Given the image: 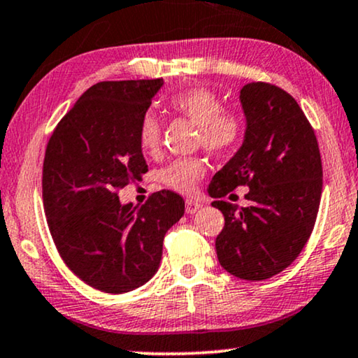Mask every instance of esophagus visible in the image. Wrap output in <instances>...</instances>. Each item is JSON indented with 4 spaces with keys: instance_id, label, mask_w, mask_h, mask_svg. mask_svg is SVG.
<instances>
[{
    "instance_id": "1",
    "label": "esophagus",
    "mask_w": 358,
    "mask_h": 358,
    "mask_svg": "<svg viewBox=\"0 0 358 358\" xmlns=\"http://www.w3.org/2000/svg\"><path fill=\"white\" fill-rule=\"evenodd\" d=\"M199 208H201V203L194 201V199H187V203H185V209H187L188 214H194L199 211Z\"/></svg>"
}]
</instances>
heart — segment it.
Here are the masks:
<instances>
[{"instance_id":"heart-1","label":"heart","mask_w":358,"mask_h":358,"mask_svg":"<svg viewBox=\"0 0 358 358\" xmlns=\"http://www.w3.org/2000/svg\"><path fill=\"white\" fill-rule=\"evenodd\" d=\"M173 113L196 124L199 142L213 154H224L237 144L241 137V119L234 113L221 111V101L206 88H192L170 98ZM141 149L152 154L160 144V124L152 113H147L139 124ZM204 175V164L198 159H180L171 162L160 171L162 183L182 193L193 192Z\"/></svg>"}]
</instances>
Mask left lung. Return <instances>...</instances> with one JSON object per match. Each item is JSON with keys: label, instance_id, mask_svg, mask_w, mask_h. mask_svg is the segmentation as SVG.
I'll return each mask as SVG.
<instances>
[{"label": "left lung", "instance_id": "left-lung-1", "mask_svg": "<svg viewBox=\"0 0 358 358\" xmlns=\"http://www.w3.org/2000/svg\"><path fill=\"white\" fill-rule=\"evenodd\" d=\"M244 142L213 176L208 193L224 214L216 237L221 266L242 280H266L292 265L311 236L322 193V164L311 124L292 94L270 83L241 90ZM249 186L251 204L222 198Z\"/></svg>", "mask_w": 358, "mask_h": 358}]
</instances>
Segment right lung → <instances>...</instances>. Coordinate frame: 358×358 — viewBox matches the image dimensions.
Masks as SVG:
<instances>
[{
	"label": "right lung",
	"mask_w": 358,
	"mask_h": 358,
	"mask_svg": "<svg viewBox=\"0 0 358 358\" xmlns=\"http://www.w3.org/2000/svg\"><path fill=\"white\" fill-rule=\"evenodd\" d=\"M162 87V78L93 85L47 144L42 196L52 239L66 266L99 292L121 294L149 282L166 231L185 213L183 198L169 189L141 208L117 196L147 171L137 132Z\"/></svg>",
	"instance_id": "add662e5"
}]
</instances>
